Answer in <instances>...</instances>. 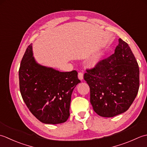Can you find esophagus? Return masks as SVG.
<instances>
[{
    "instance_id": "obj_1",
    "label": "esophagus",
    "mask_w": 147,
    "mask_h": 147,
    "mask_svg": "<svg viewBox=\"0 0 147 147\" xmlns=\"http://www.w3.org/2000/svg\"><path fill=\"white\" fill-rule=\"evenodd\" d=\"M78 77H79V79L80 80H82L83 79H84V75H83V73L79 72V74H78Z\"/></svg>"
}]
</instances>
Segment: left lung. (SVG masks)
Masks as SVG:
<instances>
[{
	"mask_svg": "<svg viewBox=\"0 0 147 147\" xmlns=\"http://www.w3.org/2000/svg\"><path fill=\"white\" fill-rule=\"evenodd\" d=\"M86 71L84 79L90 88V102L98 115L112 117L127 111L138 92L140 70L125 42L119 38L114 54Z\"/></svg>",
	"mask_w": 147,
	"mask_h": 147,
	"instance_id": "1",
	"label": "left lung"
}]
</instances>
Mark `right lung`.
I'll return each mask as SVG.
<instances>
[{
	"instance_id": "right-lung-1",
	"label": "right lung",
	"mask_w": 147,
	"mask_h": 147,
	"mask_svg": "<svg viewBox=\"0 0 147 147\" xmlns=\"http://www.w3.org/2000/svg\"><path fill=\"white\" fill-rule=\"evenodd\" d=\"M76 70L62 72L42 66L29 45L19 70L20 92L30 111L44 124L63 123L70 116L71 96L80 80Z\"/></svg>"
}]
</instances>
